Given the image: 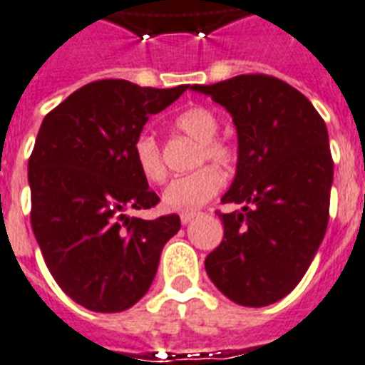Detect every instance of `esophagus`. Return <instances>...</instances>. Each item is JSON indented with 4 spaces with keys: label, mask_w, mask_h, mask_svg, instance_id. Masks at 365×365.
<instances>
[{
    "label": "esophagus",
    "mask_w": 365,
    "mask_h": 365,
    "mask_svg": "<svg viewBox=\"0 0 365 365\" xmlns=\"http://www.w3.org/2000/svg\"><path fill=\"white\" fill-rule=\"evenodd\" d=\"M198 213L197 212H189V213H182V215H180V219H182V225H187V223H191L192 219L197 217Z\"/></svg>",
    "instance_id": "obj_1"
}]
</instances>
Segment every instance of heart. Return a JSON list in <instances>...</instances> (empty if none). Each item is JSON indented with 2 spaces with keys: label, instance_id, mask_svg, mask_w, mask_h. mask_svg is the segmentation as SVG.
Instances as JSON below:
<instances>
[{
  "label": "heart",
  "instance_id": "obj_1",
  "mask_svg": "<svg viewBox=\"0 0 365 365\" xmlns=\"http://www.w3.org/2000/svg\"><path fill=\"white\" fill-rule=\"evenodd\" d=\"M174 129L197 142L192 155V167L197 170L185 176L174 178L163 191V206L168 212H197L204 204L212 200L223 187V176L210 165L200 164L212 161L213 165L230 168L236 163L238 152L225 138H219V121L212 110L204 106H191L174 118ZM133 155L140 174L150 183H161L167 178V165L163 161L159 142L152 135H140L133 144Z\"/></svg>",
  "mask_w": 365,
  "mask_h": 365
}]
</instances>
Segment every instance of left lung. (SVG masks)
Masks as SVG:
<instances>
[{
  "label": "left lung",
  "mask_w": 365,
  "mask_h": 365,
  "mask_svg": "<svg viewBox=\"0 0 365 365\" xmlns=\"http://www.w3.org/2000/svg\"><path fill=\"white\" fill-rule=\"evenodd\" d=\"M232 115L238 168L215 212L223 242L204 260L213 285L245 307L281 300L306 275L330 217L334 180L328 129L304 93L269 75L195 84Z\"/></svg>",
  "instance_id": "1"
}]
</instances>
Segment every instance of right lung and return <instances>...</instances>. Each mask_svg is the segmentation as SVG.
Instances as JSON below:
<instances>
[{
  "mask_svg": "<svg viewBox=\"0 0 365 365\" xmlns=\"http://www.w3.org/2000/svg\"><path fill=\"white\" fill-rule=\"evenodd\" d=\"M187 88L96 80L44 115L28 163L31 227L56 283L86 309L135 306L182 227L176 213L146 221L127 210L159 202L136 167L133 144L150 115Z\"/></svg>",
  "mask_w": 365,
  "mask_h": 365,
  "instance_id": "obj_1",
  "label": "right lung"
}]
</instances>
